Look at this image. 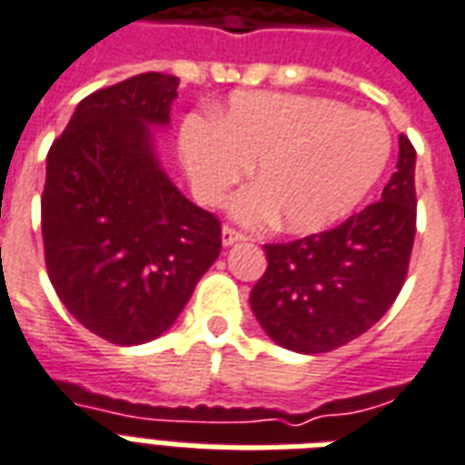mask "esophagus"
I'll list each match as a JSON object with an SVG mask.
<instances>
[{"instance_id":"1","label":"esophagus","mask_w":465,"mask_h":465,"mask_svg":"<svg viewBox=\"0 0 465 465\" xmlns=\"http://www.w3.org/2000/svg\"><path fill=\"white\" fill-rule=\"evenodd\" d=\"M243 239H246V233H242L239 229H233V226H223V229H222L223 246H232V243L243 242Z\"/></svg>"}]
</instances>
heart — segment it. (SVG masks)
<instances>
[{
	"label": "heart",
	"instance_id": "obj_1",
	"mask_svg": "<svg viewBox=\"0 0 465 465\" xmlns=\"http://www.w3.org/2000/svg\"><path fill=\"white\" fill-rule=\"evenodd\" d=\"M179 146L196 193L219 203L259 162L262 183L233 202L249 223L282 212L292 232L346 219L386 172L391 129L326 96L236 92L222 116L189 114Z\"/></svg>",
	"mask_w": 465,
	"mask_h": 465
}]
</instances>
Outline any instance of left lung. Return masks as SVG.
Wrapping results in <instances>:
<instances>
[{
  "label": "left lung",
  "instance_id": "8db88e82",
  "mask_svg": "<svg viewBox=\"0 0 465 465\" xmlns=\"http://www.w3.org/2000/svg\"><path fill=\"white\" fill-rule=\"evenodd\" d=\"M416 149L401 134L399 163L381 202L329 232L266 243L253 316L283 349L326 353L359 339L389 312L409 273L416 236Z\"/></svg>",
  "mask_w": 465,
  "mask_h": 465
}]
</instances>
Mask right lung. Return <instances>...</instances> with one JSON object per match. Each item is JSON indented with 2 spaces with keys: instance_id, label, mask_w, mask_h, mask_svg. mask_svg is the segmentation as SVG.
<instances>
[{
  "instance_id": "obj_1",
  "label": "right lung",
  "mask_w": 465,
  "mask_h": 465,
  "mask_svg": "<svg viewBox=\"0 0 465 465\" xmlns=\"http://www.w3.org/2000/svg\"><path fill=\"white\" fill-rule=\"evenodd\" d=\"M179 79L146 72L79 102L46 153L49 282L84 329L119 346L162 336L222 252V222L159 169L149 124Z\"/></svg>"
}]
</instances>
